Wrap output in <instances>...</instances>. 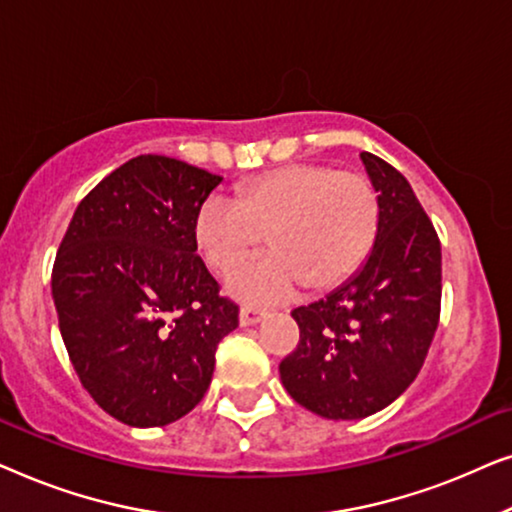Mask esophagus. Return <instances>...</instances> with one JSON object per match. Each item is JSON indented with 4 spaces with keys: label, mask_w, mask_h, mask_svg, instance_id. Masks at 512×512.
<instances>
[{
    "label": "esophagus",
    "mask_w": 512,
    "mask_h": 512,
    "mask_svg": "<svg viewBox=\"0 0 512 512\" xmlns=\"http://www.w3.org/2000/svg\"><path fill=\"white\" fill-rule=\"evenodd\" d=\"M265 317V310L263 307H256V305H242L240 310V324L242 326H251V324H258Z\"/></svg>",
    "instance_id": "34e87169"
}]
</instances>
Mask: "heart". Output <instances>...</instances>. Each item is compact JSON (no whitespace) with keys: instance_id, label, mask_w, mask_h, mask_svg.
I'll return each instance as SVG.
<instances>
[{"instance_id":"obj_1","label":"heart","mask_w":512,"mask_h":512,"mask_svg":"<svg viewBox=\"0 0 512 512\" xmlns=\"http://www.w3.org/2000/svg\"><path fill=\"white\" fill-rule=\"evenodd\" d=\"M380 219V195L368 177L291 163L242 181L235 200L207 195L195 212L193 237L216 275L235 270L268 237L272 254L235 272L230 291L284 300L303 284L324 293L349 282L375 247Z\"/></svg>"}]
</instances>
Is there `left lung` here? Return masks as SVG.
I'll return each instance as SVG.
<instances>
[{
    "label": "left lung",
    "instance_id": "obj_1",
    "mask_svg": "<svg viewBox=\"0 0 512 512\" xmlns=\"http://www.w3.org/2000/svg\"><path fill=\"white\" fill-rule=\"evenodd\" d=\"M361 160L382 205L375 247L338 291L291 312L300 340L279 363L293 401L326 419L394 403L422 370L440 321L436 228L396 167L368 151Z\"/></svg>",
    "mask_w": 512,
    "mask_h": 512
}]
</instances>
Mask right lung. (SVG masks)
Wrapping results in <instances>:
<instances>
[{
  "label": "right lung",
  "instance_id": "add662e5",
  "mask_svg": "<svg viewBox=\"0 0 512 512\" xmlns=\"http://www.w3.org/2000/svg\"><path fill=\"white\" fill-rule=\"evenodd\" d=\"M221 179L137 156L79 202L62 237L51 275L62 340L83 389L118 422L149 429L191 412L240 324L193 237Z\"/></svg>",
  "mask_w": 512,
  "mask_h": 512
}]
</instances>
